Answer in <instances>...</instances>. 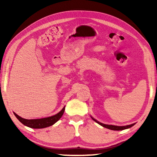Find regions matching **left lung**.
I'll return each mask as SVG.
<instances>
[{
    "instance_id": "8db88e82",
    "label": "left lung",
    "mask_w": 157,
    "mask_h": 157,
    "mask_svg": "<svg viewBox=\"0 0 157 157\" xmlns=\"http://www.w3.org/2000/svg\"><path fill=\"white\" fill-rule=\"evenodd\" d=\"M91 118L94 120L95 122H96L97 123H98L99 124H100L101 126L105 127V128H107V129H109L111 130H116V131H119V130H123V129H128L130 128V127H132V126H134L135 123H133L131 124H129V125H126V126H117V125H112V124H104V123H100V122L98 121L97 120H95V118H93L91 117Z\"/></svg>"
}]
</instances>
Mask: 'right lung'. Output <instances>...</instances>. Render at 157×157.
Returning <instances> with one entry per match:
<instances>
[{"label":"right lung","mask_w":157,"mask_h":157,"mask_svg":"<svg viewBox=\"0 0 157 157\" xmlns=\"http://www.w3.org/2000/svg\"><path fill=\"white\" fill-rule=\"evenodd\" d=\"M65 110V107L61 110L59 113L55 114L54 116L47 117V118H39V119H25L21 118V116L17 115V113L14 112V116L17 117V118L19 121L21 123L24 124V125L27 126L30 128L34 129H41L45 128V127H48L54 124L55 123L59 120L63 116V112Z\"/></svg>","instance_id":"add662e5"}]
</instances>
